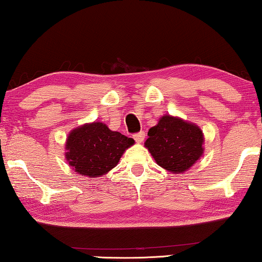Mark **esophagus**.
<instances>
[{"mask_svg":"<svg viewBox=\"0 0 262 262\" xmlns=\"http://www.w3.org/2000/svg\"><path fill=\"white\" fill-rule=\"evenodd\" d=\"M144 136H145L144 132H139V133H136V134L133 135V137H134V140L137 142V143H142L144 140Z\"/></svg>","mask_w":262,"mask_h":262,"instance_id":"34e87169","label":"esophagus"}]
</instances>
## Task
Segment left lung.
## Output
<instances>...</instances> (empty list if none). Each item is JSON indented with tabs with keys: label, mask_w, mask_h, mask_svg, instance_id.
Instances as JSON below:
<instances>
[{
	"label": "left lung",
	"mask_w": 262,
	"mask_h": 262,
	"mask_svg": "<svg viewBox=\"0 0 262 262\" xmlns=\"http://www.w3.org/2000/svg\"><path fill=\"white\" fill-rule=\"evenodd\" d=\"M145 148L159 166L172 173H183L203 154V134L200 127L183 119L163 115L148 132Z\"/></svg>",
	"instance_id": "left-lung-1"
}]
</instances>
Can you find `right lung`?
<instances>
[{
	"label": "right lung",
	"instance_id": "add662e5",
	"mask_svg": "<svg viewBox=\"0 0 262 262\" xmlns=\"http://www.w3.org/2000/svg\"><path fill=\"white\" fill-rule=\"evenodd\" d=\"M134 140L113 132L103 122L85 123L69 133L66 159L81 176L96 178L118 165Z\"/></svg>",
	"mask_w": 262,
	"mask_h": 262
}]
</instances>
